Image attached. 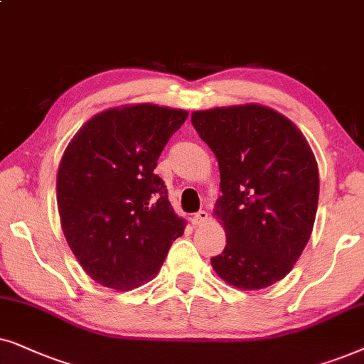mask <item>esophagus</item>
Here are the masks:
<instances>
[{
  "instance_id": "obj_1",
  "label": "esophagus",
  "mask_w": 364,
  "mask_h": 364,
  "mask_svg": "<svg viewBox=\"0 0 364 364\" xmlns=\"http://www.w3.org/2000/svg\"><path fill=\"white\" fill-rule=\"evenodd\" d=\"M208 220V211L205 210H200L198 213H195V216H193V225H203Z\"/></svg>"
}]
</instances>
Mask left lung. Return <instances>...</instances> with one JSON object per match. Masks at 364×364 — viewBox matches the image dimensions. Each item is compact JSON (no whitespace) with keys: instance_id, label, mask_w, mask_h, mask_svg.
I'll return each mask as SVG.
<instances>
[{"instance_id":"1","label":"left lung","mask_w":364,"mask_h":364,"mask_svg":"<svg viewBox=\"0 0 364 364\" xmlns=\"http://www.w3.org/2000/svg\"><path fill=\"white\" fill-rule=\"evenodd\" d=\"M191 123L220 166L213 215L226 246L213 269L240 289L283 279L301 256L318 210L316 158L296 124L261 105L191 113Z\"/></svg>"}]
</instances>
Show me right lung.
Here are the masks:
<instances>
[{
    "label": "right lung",
    "instance_id": "add662e5",
    "mask_svg": "<svg viewBox=\"0 0 364 364\" xmlns=\"http://www.w3.org/2000/svg\"><path fill=\"white\" fill-rule=\"evenodd\" d=\"M186 118L185 109L149 103L111 108L66 146L56 178L61 228L96 283L116 291L141 287L185 231L154 168Z\"/></svg>",
    "mask_w": 364,
    "mask_h": 364
}]
</instances>
